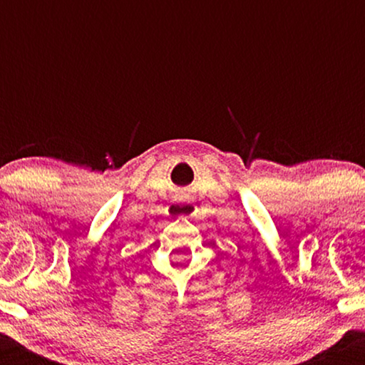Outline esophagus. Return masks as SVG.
<instances>
[{"label":"esophagus","instance_id":"34e87169","mask_svg":"<svg viewBox=\"0 0 365 365\" xmlns=\"http://www.w3.org/2000/svg\"><path fill=\"white\" fill-rule=\"evenodd\" d=\"M195 206L192 202H183V204H173L170 207V215L171 216H194L195 212Z\"/></svg>","mask_w":365,"mask_h":365}]
</instances>
